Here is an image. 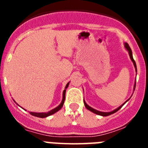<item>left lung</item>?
I'll use <instances>...</instances> for the list:
<instances>
[{"label":"left lung","instance_id":"1","mask_svg":"<svg viewBox=\"0 0 148 148\" xmlns=\"http://www.w3.org/2000/svg\"><path fill=\"white\" fill-rule=\"evenodd\" d=\"M125 48H126V49H127L128 53H129V55H130V59H131V61H133V64H134V66H135V68H136V71L137 72L136 64L135 61H134V59H133V54H132L131 49H130V47H129V45H128L127 43H125ZM134 87H136V83H135V85H134ZM134 89H135V88H134ZM125 102H126V101H125ZM84 105H85L86 108H87V110H90V111H91V112H92V113H95V114L100 115V116H110V115H111V114H113V113H116V112H117V111H118L120 109V108H121V107H122V106L124 105V104H125V103H124V104H123L122 105L120 106L119 108H117V109L114 110H113V111H111V112H108V113H104V112H101V111L96 110L93 109V108H91V107H90V106H89V105H87V104H86L85 101H84Z\"/></svg>","mask_w":148,"mask_h":148}]
</instances>
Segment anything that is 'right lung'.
<instances>
[{"label":"right lung","instance_id":"1","mask_svg":"<svg viewBox=\"0 0 148 148\" xmlns=\"http://www.w3.org/2000/svg\"><path fill=\"white\" fill-rule=\"evenodd\" d=\"M68 85H69V83H67V84H66V87H65V89L67 88ZM65 93H66V90H64V92H63L62 101H61V104H60L57 108H55V109L52 110H50L49 112H48V113H32V112H30V114L32 115V116H37V117H39V118H45V117H47V116L54 114V113H56L57 111L61 110V108L63 107V104H64V100H65Z\"/></svg>","mask_w":148,"mask_h":148}]
</instances>
